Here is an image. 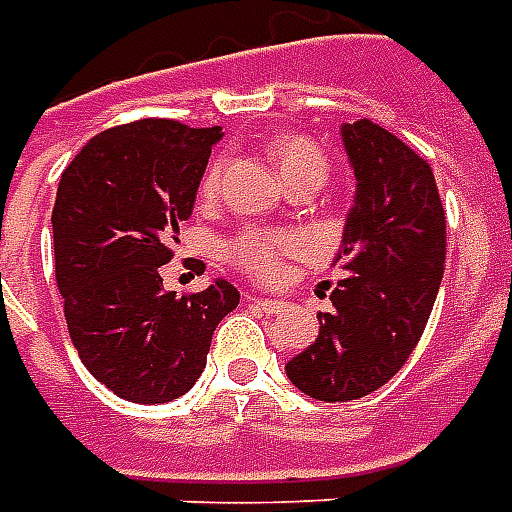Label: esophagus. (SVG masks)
<instances>
[{
    "label": "esophagus",
    "instance_id": "1",
    "mask_svg": "<svg viewBox=\"0 0 512 512\" xmlns=\"http://www.w3.org/2000/svg\"><path fill=\"white\" fill-rule=\"evenodd\" d=\"M246 301H255L263 312L268 314H282L290 309V304L287 301H279V298H260V295H246Z\"/></svg>",
    "mask_w": 512,
    "mask_h": 512
}]
</instances>
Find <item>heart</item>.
Wrapping results in <instances>:
<instances>
[{"instance_id": "b5f03b06", "label": "heart", "mask_w": 512, "mask_h": 512, "mask_svg": "<svg viewBox=\"0 0 512 512\" xmlns=\"http://www.w3.org/2000/svg\"><path fill=\"white\" fill-rule=\"evenodd\" d=\"M271 157H274L276 168L282 170L287 181L306 176V173H328V160H325L323 149L314 140L304 135H282L271 143ZM222 170L225 162H211L206 176L200 181V192L203 195H214L222 181ZM306 241L301 233L293 230H271V227H241L238 233L225 241V260L236 268L238 274L249 276L255 282H274L276 276L282 274V268L290 257L304 255Z\"/></svg>"}]
</instances>
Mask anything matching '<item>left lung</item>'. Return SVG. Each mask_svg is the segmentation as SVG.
<instances>
[{
	"label": "left lung",
	"mask_w": 512,
	"mask_h": 512,
	"mask_svg": "<svg viewBox=\"0 0 512 512\" xmlns=\"http://www.w3.org/2000/svg\"><path fill=\"white\" fill-rule=\"evenodd\" d=\"M358 179L344 225L347 279L333 287L320 336L287 363L298 391L352 401L407 363L429 323L445 271V211L429 162L369 119L342 127Z\"/></svg>",
	"instance_id": "obj_1"
}]
</instances>
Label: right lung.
I'll list each match as a JSON object with an SVG mask.
<instances>
[{
  "instance_id": "add662e5",
  "label": "right lung",
  "mask_w": 512,
  "mask_h": 512,
  "mask_svg": "<svg viewBox=\"0 0 512 512\" xmlns=\"http://www.w3.org/2000/svg\"><path fill=\"white\" fill-rule=\"evenodd\" d=\"M219 138V127L130 121L89 140L59 179L51 222L67 331L92 377L135 404L184 396L238 306L225 279L176 295L160 276Z\"/></svg>"
}]
</instances>
